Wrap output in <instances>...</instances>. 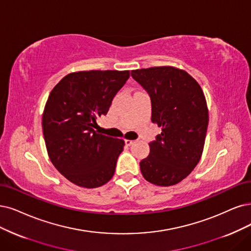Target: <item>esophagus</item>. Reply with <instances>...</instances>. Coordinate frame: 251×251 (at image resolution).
Wrapping results in <instances>:
<instances>
[{
  "label": "esophagus",
  "instance_id": "34e87169",
  "mask_svg": "<svg viewBox=\"0 0 251 251\" xmlns=\"http://www.w3.org/2000/svg\"><path fill=\"white\" fill-rule=\"evenodd\" d=\"M133 143H134V141H132V140H125V144L127 146H131Z\"/></svg>",
  "mask_w": 251,
  "mask_h": 251
}]
</instances>
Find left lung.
Instances as JSON below:
<instances>
[{"label":"left lung","mask_w":251,"mask_h":251,"mask_svg":"<svg viewBox=\"0 0 251 251\" xmlns=\"http://www.w3.org/2000/svg\"><path fill=\"white\" fill-rule=\"evenodd\" d=\"M151 98L153 123L161 133L140 162L144 178L157 186L178 184L196 168L205 145L209 113L203 92L190 74L172 66L131 71Z\"/></svg>","instance_id":"left-lung-1"}]
</instances>
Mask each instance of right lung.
I'll list each match as a JSON object with an SVG mask.
<instances>
[{
  "label": "right lung",
  "mask_w": 251,
  "mask_h": 251,
  "mask_svg": "<svg viewBox=\"0 0 251 251\" xmlns=\"http://www.w3.org/2000/svg\"><path fill=\"white\" fill-rule=\"evenodd\" d=\"M129 75L128 70L72 72L54 86L46 101L42 130L49 157L79 187H100L115 174L125 143L94 128Z\"/></svg>",
  "instance_id": "right-lung-1"
}]
</instances>
